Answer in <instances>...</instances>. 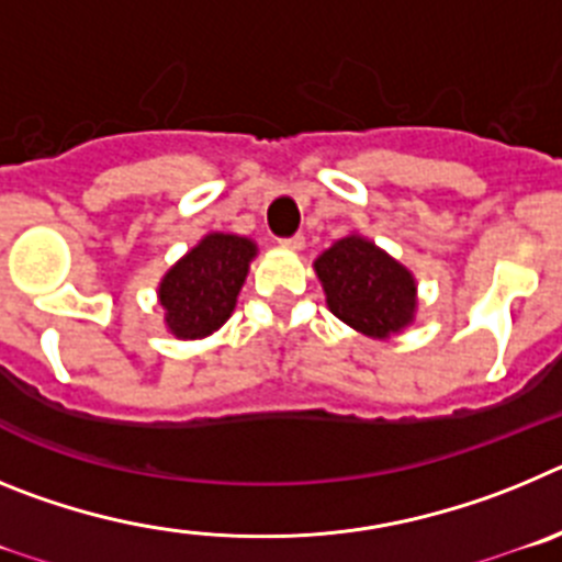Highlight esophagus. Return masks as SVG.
Segmentation results:
<instances>
[{
  "mask_svg": "<svg viewBox=\"0 0 562 562\" xmlns=\"http://www.w3.org/2000/svg\"><path fill=\"white\" fill-rule=\"evenodd\" d=\"M304 236H292V238H281V247H284V250H292V252H297V250H304Z\"/></svg>",
  "mask_w": 562,
  "mask_h": 562,
  "instance_id": "obj_1",
  "label": "esophagus"
}]
</instances>
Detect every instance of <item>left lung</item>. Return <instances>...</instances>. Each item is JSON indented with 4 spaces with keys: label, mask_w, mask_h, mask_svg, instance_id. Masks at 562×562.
Masks as SVG:
<instances>
[{
    "label": "left lung",
    "mask_w": 562,
    "mask_h": 562,
    "mask_svg": "<svg viewBox=\"0 0 562 562\" xmlns=\"http://www.w3.org/2000/svg\"><path fill=\"white\" fill-rule=\"evenodd\" d=\"M312 267L331 315L360 335L391 340L416 321L419 290L414 272L362 233L337 238Z\"/></svg>",
    "instance_id": "left-lung-1"
}]
</instances>
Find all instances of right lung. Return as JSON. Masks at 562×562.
Segmentation results:
<instances>
[{
	"label": "right lung",
	"mask_w": 562,
	"mask_h": 562,
	"mask_svg": "<svg viewBox=\"0 0 562 562\" xmlns=\"http://www.w3.org/2000/svg\"><path fill=\"white\" fill-rule=\"evenodd\" d=\"M256 256L258 245L252 238L213 231L173 261L157 284L168 335L202 340L220 331L236 310V297Z\"/></svg>",
	"instance_id": "1"
}]
</instances>
